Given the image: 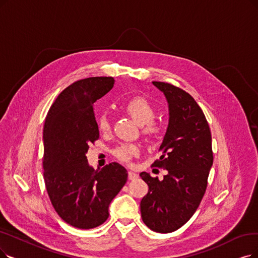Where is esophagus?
Segmentation results:
<instances>
[{
	"mask_svg": "<svg viewBox=\"0 0 258 258\" xmlns=\"http://www.w3.org/2000/svg\"><path fill=\"white\" fill-rule=\"evenodd\" d=\"M128 178L129 180H136L138 178V174L133 171H128Z\"/></svg>",
	"mask_w": 258,
	"mask_h": 258,
	"instance_id": "esophagus-1",
	"label": "esophagus"
}]
</instances>
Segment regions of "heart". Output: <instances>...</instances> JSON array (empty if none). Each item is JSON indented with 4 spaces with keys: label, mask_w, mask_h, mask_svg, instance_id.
I'll return each instance as SVG.
<instances>
[{
    "label": "heart",
    "mask_w": 258,
    "mask_h": 258,
    "mask_svg": "<svg viewBox=\"0 0 258 258\" xmlns=\"http://www.w3.org/2000/svg\"><path fill=\"white\" fill-rule=\"evenodd\" d=\"M125 111L142 127L143 136L147 139H157L161 136L163 126L161 122L153 120L156 116V109L149 100L140 96L133 97L126 104ZM97 126L101 132H108L110 130L111 118L107 113H102L98 116ZM138 153L139 147L136 145H120L113 150V154L122 162H128L132 156H137Z\"/></svg>",
    "instance_id": "obj_1"
}]
</instances>
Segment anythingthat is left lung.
Returning <instances> with one entry per match:
<instances>
[{"instance_id":"obj_1","label":"left lung","mask_w":258,"mask_h":258,"mask_svg":"<svg viewBox=\"0 0 258 258\" xmlns=\"http://www.w3.org/2000/svg\"><path fill=\"white\" fill-rule=\"evenodd\" d=\"M152 85L168 102V127L160 146L163 154L154 162L167 174L159 180L140 173L149 187L141 201V214L150 230L170 233L190 219L203 198L214 159L212 136L204 113L188 93L166 82Z\"/></svg>"}]
</instances>
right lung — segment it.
Returning <instances> with one entry per match:
<instances>
[{
    "label": "right lung",
    "mask_w": 258,
    "mask_h": 258,
    "mask_svg": "<svg viewBox=\"0 0 258 258\" xmlns=\"http://www.w3.org/2000/svg\"><path fill=\"white\" fill-rule=\"evenodd\" d=\"M112 77L78 80L58 95L43 128L44 182L57 214L74 228L104 223L109 205L127 182L128 172L113 162L101 169L90 166L89 145L99 138L94 102L113 88Z\"/></svg>",
    "instance_id": "obj_1"
}]
</instances>
